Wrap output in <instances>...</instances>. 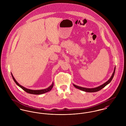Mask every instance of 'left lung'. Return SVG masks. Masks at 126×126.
Listing matches in <instances>:
<instances>
[{"mask_svg":"<svg viewBox=\"0 0 126 126\" xmlns=\"http://www.w3.org/2000/svg\"><path fill=\"white\" fill-rule=\"evenodd\" d=\"M115 67H114V72L111 76V77L110 78V79L108 80L107 81H106L105 83H104L103 85L96 87V88H83V87H79L78 86H77L76 85L73 84L74 86L75 87H76V88L84 92H98L99 91H100L101 90H102V89H103L104 87H105L107 85H108L109 83H110L111 82V81L112 80L114 76V73H115Z\"/></svg>","mask_w":126,"mask_h":126,"instance_id":"1","label":"left lung"}]
</instances>
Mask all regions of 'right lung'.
I'll return each instance as SVG.
<instances>
[{"label": "right lung", "mask_w": 126, "mask_h": 126, "mask_svg": "<svg viewBox=\"0 0 126 126\" xmlns=\"http://www.w3.org/2000/svg\"><path fill=\"white\" fill-rule=\"evenodd\" d=\"M12 74V79L14 81V82H15V83L19 86L21 88H22L23 89V91H24L25 92L28 93H30V94H36V95H39V94H43V93H46L47 92H49L50 91H51V90L52 89V88H53V82L52 83V84L49 87H48L46 89H43V90H30V89H26L25 88H24V87H23L22 86H21V85H20L17 81L16 80H15V79H14V77L13 76Z\"/></svg>", "instance_id": "right-lung-1"}]
</instances>
